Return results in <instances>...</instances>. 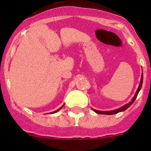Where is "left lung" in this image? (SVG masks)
Listing matches in <instances>:
<instances>
[{"instance_id":"8db88e82","label":"left lung","mask_w":151,"mask_h":151,"mask_svg":"<svg viewBox=\"0 0 151 151\" xmlns=\"http://www.w3.org/2000/svg\"><path fill=\"white\" fill-rule=\"evenodd\" d=\"M142 81H143V74H142L141 81H140V83H139V87H138L137 91V92H136V93H135L133 99H132V101H130L129 104L124 105V106H122V107L119 108V109H115V110H112V111H99V110H96V109H93V111H94V112H96V113H98V114H103V115H113V114H116V113H118V112H122V111L126 110L127 108H129V106H131V105L133 104V102L135 101V99H136L138 93H139V91H140V89L142 88Z\"/></svg>"}]
</instances>
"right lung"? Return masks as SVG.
<instances>
[{"mask_svg": "<svg viewBox=\"0 0 151 151\" xmlns=\"http://www.w3.org/2000/svg\"><path fill=\"white\" fill-rule=\"evenodd\" d=\"M62 106H61V107H60V109H57V110H55V112H52V113H55V112H58V111H59V110H60V109H61V108H62Z\"/></svg>", "mask_w": 151, "mask_h": 151, "instance_id": "1", "label": "right lung"}]
</instances>
